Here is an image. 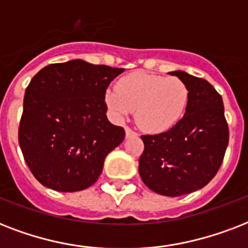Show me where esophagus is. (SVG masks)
<instances>
[{"instance_id":"obj_1","label":"esophagus","mask_w":248,"mask_h":248,"mask_svg":"<svg viewBox=\"0 0 248 248\" xmlns=\"http://www.w3.org/2000/svg\"><path fill=\"white\" fill-rule=\"evenodd\" d=\"M124 131H126V138H134V136H136L138 134H136L134 130H131L130 127H126L124 128Z\"/></svg>"}]
</instances>
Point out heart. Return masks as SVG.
<instances>
[{"mask_svg": "<svg viewBox=\"0 0 248 248\" xmlns=\"http://www.w3.org/2000/svg\"><path fill=\"white\" fill-rule=\"evenodd\" d=\"M188 86L176 77L136 72L121 78L117 90H107L105 103L117 118L135 109V121L148 132H163L173 127L185 112Z\"/></svg>", "mask_w": 248, "mask_h": 248, "instance_id": "1", "label": "heart"}]
</instances>
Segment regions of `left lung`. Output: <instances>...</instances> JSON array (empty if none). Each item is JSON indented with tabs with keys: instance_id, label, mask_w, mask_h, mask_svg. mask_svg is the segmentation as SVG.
I'll return each instance as SVG.
<instances>
[{
	"instance_id": "left-lung-1",
	"label": "left lung",
	"mask_w": 248,
	"mask_h": 248,
	"mask_svg": "<svg viewBox=\"0 0 248 248\" xmlns=\"http://www.w3.org/2000/svg\"><path fill=\"white\" fill-rule=\"evenodd\" d=\"M188 86L185 114L169 131L143 135L141 180L153 192L179 197L207 185L219 171L229 141L224 104L214 86L186 72H170Z\"/></svg>"
}]
</instances>
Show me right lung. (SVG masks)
Masks as SVG:
<instances>
[{
    "label": "right lung",
    "mask_w": 248,
    "mask_h": 248,
    "mask_svg": "<svg viewBox=\"0 0 248 248\" xmlns=\"http://www.w3.org/2000/svg\"><path fill=\"white\" fill-rule=\"evenodd\" d=\"M124 69L75 59L42 68L25 90L19 145L41 184L78 192L99 179L124 139L107 117L105 90Z\"/></svg>",
    "instance_id": "1"
}]
</instances>
